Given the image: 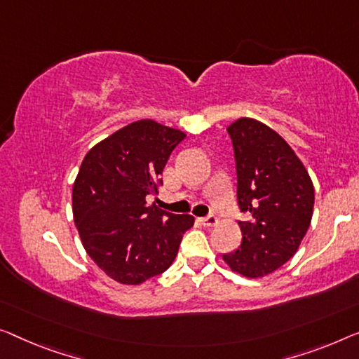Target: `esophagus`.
Here are the masks:
<instances>
[{
    "mask_svg": "<svg viewBox=\"0 0 359 359\" xmlns=\"http://www.w3.org/2000/svg\"><path fill=\"white\" fill-rule=\"evenodd\" d=\"M201 222H203V226L212 227V226H216V224H217V217L214 216V214H208V216L201 217Z\"/></svg>",
    "mask_w": 359,
    "mask_h": 359,
    "instance_id": "34e87169",
    "label": "esophagus"
}]
</instances>
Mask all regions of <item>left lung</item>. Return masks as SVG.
I'll return each mask as SVG.
<instances>
[{"label": "left lung", "instance_id": "obj_1", "mask_svg": "<svg viewBox=\"0 0 359 359\" xmlns=\"http://www.w3.org/2000/svg\"><path fill=\"white\" fill-rule=\"evenodd\" d=\"M237 170L242 243L222 258L245 277H263L295 255L313 217L308 170L279 133L248 117L227 128Z\"/></svg>", "mask_w": 359, "mask_h": 359}]
</instances>
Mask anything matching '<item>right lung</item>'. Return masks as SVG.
<instances>
[{"mask_svg": "<svg viewBox=\"0 0 359 359\" xmlns=\"http://www.w3.org/2000/svg\"><path fill=\"white\" fill-rule=\"evenodd\" d=\"M185 133L143 119L100 142L85 156L72 189L74 222L96 264L127 285L163 274L194 226L190 214L148 205Z\"/></svg>", "mask_w": 359, "mask_h": 359, "instance_id": "1", "label": "right lung"}]
</instances>
